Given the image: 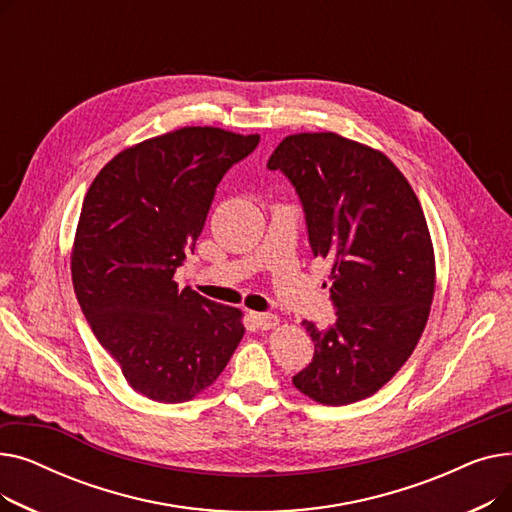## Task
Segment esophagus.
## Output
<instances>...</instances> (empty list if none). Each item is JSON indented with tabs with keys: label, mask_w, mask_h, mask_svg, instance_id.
<instances>
[{
	"label": "esophagus",
	"mask_w": 512,
	"mask_h": 512,
	"mask_svg": "<svg viewBox=\"0 0 512 512\" xmlns=\"http://www.w3.org/2000/svg\"><path fill=\"white\" fill-rule=\"evenodd\" d=\"M251 319L261 330H270V328H276L280 324L278 315H274V313H251Z\"/></svg>",
	"instance_id": "obj_1"
}]
</instances>
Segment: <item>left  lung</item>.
<instances>
[{"instance_id": "1", "label": "left lung", "mask_w": 512, "mask_h": 512, "mask_svg": "<svg viewBox=\"0 0 512 512\" xmlns=\"http://www.w3.org/2000/svg\"><path fill=\"white\" fill-rule=\"evenodd\" d=\"M267 168L297 188L311 251L332 267L336 324L303 321L315 355L292 384L319 405H351L392 380L427 324L436 257L423 209L382 151L336 132L290 134Z\"/></svg>"}]
</instances>
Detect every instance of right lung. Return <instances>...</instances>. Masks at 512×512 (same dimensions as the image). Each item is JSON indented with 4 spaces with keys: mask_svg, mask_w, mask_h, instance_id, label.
Returning a JSON list of instances; mask_svg holds the SVG:
<instances>
[{
    "mask_svg": "<svg viewBox=\"0 0 512 512\" xmlns=\"http://www.w3.org/2000/svg\"><path fill=\"white\" fill-rule=\"evenodd\" d=\"M259 134L184 126L120 151L85 195L70 270L76 299L126 382L157 402L209 388L245 334L242 311L178 288L215 186Z\"/></svg>",
    "mask_w": 512,
    "mask_h": 512,
    "instance_id": "right-lung-1",
    "label": "right lung"
}]
</instances>
